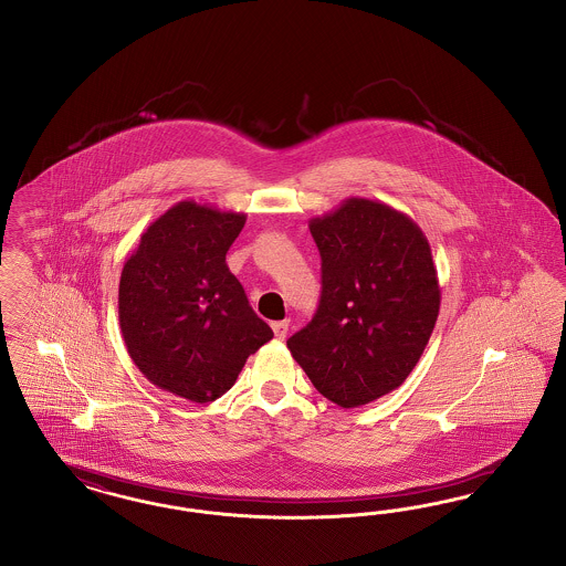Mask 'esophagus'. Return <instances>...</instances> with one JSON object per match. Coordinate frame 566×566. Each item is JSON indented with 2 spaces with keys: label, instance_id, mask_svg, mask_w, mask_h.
I'll use <instances>...</instances> for the list:
<instances>
[{
  "label": "esophagus",
  "instance_id": "esophagus-1",
  "mask_svg": "<svg viewBox=\"0 0 566 566\" xmlns=\"http://www.w3.org/2000/svg\"><path fill=\"white\" fill-rule=\"evenodd\" d=\"M287 329H290V323H287V321H276V323H273V332L276 339H285Z\"/></svg>",
  "mask_w": 566,
  "mask_h": 566
}]
</instances>
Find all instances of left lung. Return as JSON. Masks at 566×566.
<instances>
[{"label":"left lung","instance_id":"obj_1","mask_svg":"<svg viewBox=\"0 0 566 566\" xmlns=\"http://www.w3.org/2000/svg\"><path fill=\"white\" fill-rule=\"evenodd\" d=\"M308 227L323 290L287 348L323 397L353 409L397 390L418 365L439 318L437 266L418 224L379 201L350 197Z\"/></svg>","mask_w":566,"mask_h":566}]
</instances>
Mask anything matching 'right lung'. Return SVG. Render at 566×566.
<instances>
[{
    "label": "right lung",
    "mask_w": 566,
    "mask_h": 566,
    "mask_svg": "<svg viewBox=\"0 0 566 566\" xmlns=\"http://www.w3.org/2000/svg\"><path fill=\"white\" fill-rule=\"evenodd\" d=\"M245 213L180 201L143 232L119 281L127 353L150 384L192 402L231 390L248 356L273 339L227 252Z\"/></svg>",
    "instance_id": "right-lung-1"
}]
</instances>
